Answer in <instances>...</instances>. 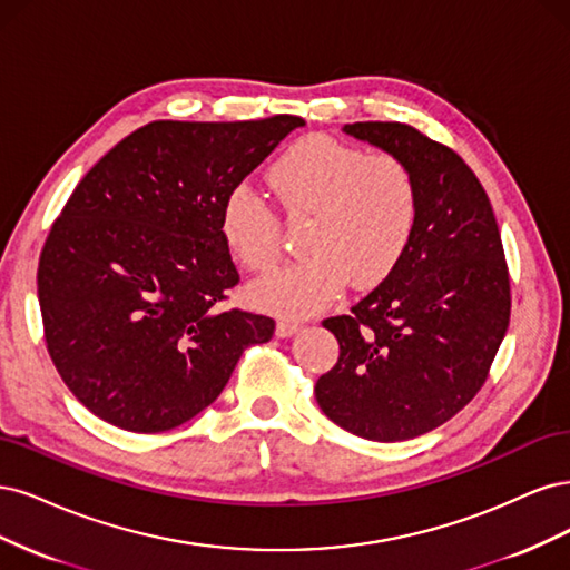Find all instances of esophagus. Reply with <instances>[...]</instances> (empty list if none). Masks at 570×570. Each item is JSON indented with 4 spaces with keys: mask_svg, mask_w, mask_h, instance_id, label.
<instances>
[{
    "mask_svg": "<svg viewBox=\"0 0 570 570\" xmlns=\"http://www.w3.org/2000/svg\"><path fill=\"white\" fill-rule=\"evenodd\" d=\"M301 332V324L298 322H291V320H279L277 322V336L279 338H291L293 334Z\"/></svg>",
    "mask_w": 570,
    "mask_h": 570,
    "instance_id": "34e87169",
    "label": "esophagus"
}]
</instances>
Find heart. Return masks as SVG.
Instances as JSON below:
<instances>
[{"label":"heart","instance_id":"heart-1","mask_svg":"<svg viewBox=\"0 0 570 570\" xmlns=\"http://www.w3.org/2000/svg\"><path fill=\"white\" fill-rule=\"evenodd\" d=\"M269 185L288 217H312L307 258L248 291L253 305L274 315H312L332 303L347 279L357 288L379 284L405 253L416 225V181L393 154L305 137L272 165ZM219 232L246 269L269 272L279 263L282 225L250 187L227 194Z\"/></svg>","mask_w":570,"mask_h":570}]
</instances>
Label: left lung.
<instances>
[{
  "instance_id": "left-lung-1",
  "label": "left lung",
  "mask_w": 570,
  "mask_h": 570,
  "mask_svg": "<svg viewBox=\"0 0 570 570\" xmlns=\"http://www.w3.org/2000/svg\"><path fill=\"white\" fill-rule=\"evenodd\" d=\"M343 132L407 165L419 210L389 277L322 322L341 353L315 397L347 433L397 443L445 424L481 391L509 326V272L490 198L452 149L402 122Z\"/></svg>"
}]
</instances>
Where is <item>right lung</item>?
<instances>
[{"instance_id":"right-lung-1","label":"right lung","mask_w":570,"mask_h":570,"mask_svg":"<svg viewBox=\"0 0 570 570\" xmlns=\"http://www.w3.org/2000/svg\"><path fill=\"white\" fill-rule=\"evenodd\" d=\"M305 120H156L70 194L38 269L47 351L70 393L122 431L181 426L274 322L217 307L238 282L219 232L232 189Z\"/></svg>"}]
</instances>
